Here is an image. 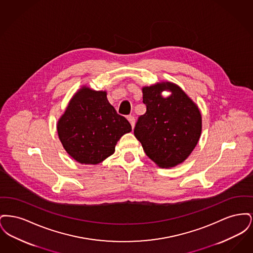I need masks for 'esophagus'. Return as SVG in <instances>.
<instances>
[{"label":"esophagus","mask_w":253,"mask_h":253,"mask_svg":"<svg viewBox=\"0 0 253 253\" xmlns=\"http://www.w3.org/2000/svg\"><path fill=\"white\" fill-rule=\"evenodd\" d=\"M127 120L131 123L132 128H133V127H134V118H133L132 116H128V117H127Z\"/></svg>","instance_id":"34e87169"}]
</instances>
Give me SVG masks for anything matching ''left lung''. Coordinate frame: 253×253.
Masks as SVG:
<instances>
[{
    "label": "left lung",
    "mask_w": 253,
    "mask_h": 253,
    "mask_svg": "<svg viewBox=\"0 0 253 253\" xmlns=\"http://www.w3.org/2000/svg\"><path fill=\"white\" fill-rule=\"evenodd\" d=\"M164 90L171 95L162 96ZM142 94L147 110L135 124L134 136L158 167H175L189 157L199 141L200 110L181 87L170 82L143 86Z\"/></svg>",
    "instance_id": "8db88e82"
}]
</instances>
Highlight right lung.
Here are the masks:
<instances>
[{
  "mask_svg": "<svg viewBox=\"0 0 253 253\" xmlns=\"http://www.w3.org/2000/svg\"><path fill=\"white\" fill-rule=\"evenodd\" d=\"M132 126L109 103L106 91L84 85L70 99L57 123L66 153L77 162L96 165L115 153L121 136Z\"/></svg>",
  "mask_w": 253,
  "mask_h": 253,
  "instance_id": "add662e5",
  "label": "right lung"
}]
</instances>
